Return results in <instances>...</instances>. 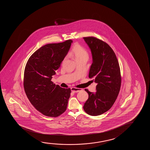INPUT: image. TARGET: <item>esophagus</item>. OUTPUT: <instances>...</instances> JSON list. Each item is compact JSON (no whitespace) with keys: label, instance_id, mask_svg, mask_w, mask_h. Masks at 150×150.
<instances>
[{"label":"esophagus","instance_id":"34e87169","mask_svg":"<svg viewBox=\"0 0 150 150\" xmlns=\"http://www.w3.org/2000/svg\"><path fill=\"white\" fill-rule=\"evenodd\" d=\"M71 89V91L73 93L79 92L80 91L82 90V88H74V87H72Z\"/></svg>","mask_w":150,"mask_h":150}]
</instances>
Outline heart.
<instances>
[{
	"instance_id": "1",
	"label": "heart",
	"mask_w": 150,
	"mask_h": 150,
	"mask_svg": "<svg viewBox=\"0 0 150 150\" xmlns=\"http://www.w3.org/2000/svg\"><path fill=\"white\" fill-rule=\"evenodd\" d=\"M72 53H73L76 60L82 58L88 57V54L86 49L78 44H76L72 49Z\"/></svg>"
}]
</instances>
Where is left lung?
<instances>
[{
	"instance_id": "1",
	"label": "left lung",
	"mask_w": 150,
	"mask_h": 150,
	"mask_svg": "<svg viewBox=\"0 0 150 150\" xmlns=\"http://www.w3.org/2000/svg\"><path fill=\"white\" fill-rule=\"evenodd\" d=\"M90 47L93 62L88 77L96 83V92L88 93L83 109L88 115L98 116L111 109L117 99L121 86L119 63L114 52L108 44L94 37H83Z\"/></svg>"
}]
</instances>
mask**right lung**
I'll list each match as a JSON object with an SVG mask.
<instances>
[{
	"instance_id": "1",
	"label": "right lung",
	"mask_w": 150,
	"mask_h": 150,
	"mask_svg": "<svg viewBox=\"0 0 150 150\" xmlns=\"http://www.w3.org/2000/svg\"><path fill=\"white\" fill-rule=\"evenodd\" d=\"M72 42L68 40L43 45L30 56L25 67L23 86L27 97L37 111L48 117H58L67 110L71 89L61 88L51 79Z\"/></svg>"
}]
</instances>
